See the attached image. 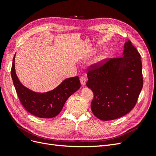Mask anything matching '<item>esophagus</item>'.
Here are the masks:
<instances>
[{
  "label": "esophagus",
  "instance_id": "34e87169",
  "mask_svg": "<svg viewBox=\"0 0 156 156\" xmlns=\"http://www.w3.org/2000/svg\"><path fill=\"white\" fill-rule=\"evenodd\" d=\"M86 80L87 79L84 77H81V78H80V81H81L82 86H84L86 84Z\"/></svg>",
  "mask_w": 156,
  "mask_h": 156
}]
</instances>
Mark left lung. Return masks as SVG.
I'll return each mask as SVG.
<instances>
[{
	"label": "left lung",
	"instance_id": "1",
	"mask_svg": "<svg viewBox=\"0 0 156 156\" xmlns=\"http://www.w3.org/2000/svg\"><path fill=\"white\" fill-rule=\"evenodd\" d=\"M88 88L94 93L93 114L107 121L119 119L132 110L143 86L142 62L138 51L128 40L122 57L92 65L87 73Z\"/></svg>",
	"mask_w": 156,
	"mask_h": 156
}]
</instances>
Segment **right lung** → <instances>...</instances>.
<instances>
[{
  "label": "right lung",
  "mask_w": 156,
  "mask_h": 156,
  "mask_svg": "<svg viewBox=\"0 0 156 156\" xmlns=\"http://www.w3.org/2000/svg\"><path fill=\"white\" fill-rule=\"evenodd\" d=\"M16 54L13 56L11 75L13 85L23 106L30 114L42 119L57 116L68 98L81 87L79 77L64 79L59 85L46 92H36L27 88L19 80L15 69Z\"/></svg>",
  "instance_id": "obj_1"
}]
</instances>
